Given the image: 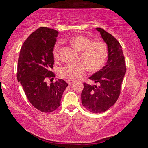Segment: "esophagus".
Instances as JSON below:
<instances>
[{
  "label": "esophagus",
  "mask_w": 148,
  "mask_h": 148,
  "mask_svg": "<svg viewBox=\"0 0 148 148\" xmlns=\"http://www.w3.org/2000/svg\"><path fill=\"white\" fill-rule=\"evenodd\" d=\"M73 80H68V81H67V83L69 84H71L72 83H73Z\"/></svg>",
  "instance_id": "obj_1"
}]
</instances>
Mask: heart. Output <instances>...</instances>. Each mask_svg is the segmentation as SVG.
<instances>
[{
    "mask_svg": "<svg viewBox=\"0 0 148 148\" xmlns=\"http://www.w3.org/2000/svg\"><path fill=\"white\" fill-rule=\"evenodd\" d=\"M65 41L69 42L79 52L84 62L68 64L60 69L59 74L63 78L75 79L81 77L86 71L87 67L92 71L100 69L105 63L108 54L107 46L101 41H93L84 35H76ZM60 43H56L52 50L55 59H59Z\"/></svg>",
    "mask_w": 148,
    "mask_h": 148,
    "instance_id": "b5f03b06",
    "label": "heart"
}]
</instances>
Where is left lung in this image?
Here are the masks:
<instances>
[{"mask_svg": "<svg viewBox=\"0 0 148 148\" xmlns=\"http://www.w3.org/2000/svg\"><path fill=\"white\" fill-rule=\"evenodd\" d=\"M108 47V60L105 66L89 79L97 85L84 83L81 102L87 110L99 113L106 111L117 100L126 73L125 56L117 39L101 28H96Z\"/></svg>", "mask_w": 148, "mask_h": 148, "instance_id": "1", "label": "left lung"}]
</instances>
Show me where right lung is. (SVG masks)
<instances>
[{"label":"right lung","instance_id":"obj_1","mask_svg":"<svg viewBox=\"0 0 148 148\" xmlns=\"http://www.w3.org/2000/svg\"><path fill=\"white\" fill-rule=\"evenodd\" d=\"M58 31L41 27L27 38L20 50L17 78L27 98L42 112L50 113L60 106L62 94L68 86L62 79L48 85L46 78L55 75L50 70L54 65L52 50Z\"/></svg>","mask_w":148,"mask_h":148}]
</instances>
